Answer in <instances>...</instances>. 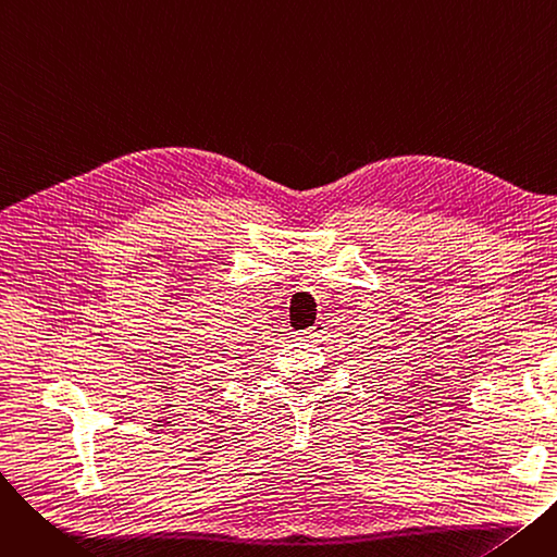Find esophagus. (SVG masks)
I'll use <instances>...</instances> for the list:
<instances>
[{"instance_id":"obj_1","label":"esophagus","mask_w":557,"mask_h":557,"mask_svg":"<svg viewBox=\"0 0 557 557\" xmlns=\"http://www.w3.org/2000/svg\"><path fill=\"white\" fill-rule=\"evenodd\" d=\"M323 334H325V325H323V323H315L311 330L300 332L298 338H302V341H315L318 336H323Z\"/></svg>"}]
</instances>
